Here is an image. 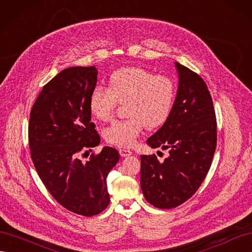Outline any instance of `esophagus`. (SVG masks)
<instances>
[{
  "mask_svg": "<svg viewBox=\"0 0 252 252\" xmlns=\"http://www.w3.org/2000/svg\"><path fill=\"white\" fill-rule=\"evenodd\" d=\"M119 152H120L121 157H129V156L132 155V152L129 149H120Z\"/></svg>",
  "mask_w": 252,
  "mask_h": 252,
  "instance_id": "1",
  "label": "esophagus"
}]
</instances>
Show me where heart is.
I'll use <instances>...</instances> for the list:
<instances>
[{
  "label": "heart",
  "instance_id": "b5f03b06",
  "mask_svg": "<svg viewBox=\"0 0 252 252\" xmlns=\"http://www.w3.org/2000/svg\"><path fill=\"white\" fill-rule=\"evenodd\" d=\"M175 84L138 67L121 68L109 78V87L96 86L89 97V109L102 122L109 121L118 103H125L127 118L105 129V141L113 146H132L144 126L155 128L168 118L175 98Z\"/></svg>",
  "mask_w": 252,
  "mask_h": 252
}]
</instances>
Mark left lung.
Returning <instances> with one entry per match:
<instances>
[{
	"label": "left lung",
	"mask_w": 252,
	"mask_h": 252,
	"mask_svg": "<svg viewBox=\"0 0 252 252\" xmlns=\"http://www.w3.org/2000/svg\"><path fill=\"white\" fill-rule=\"evenodd\" d=\"M179 86L168 118L147 140L151 148L168 149L141 156V188L157 208L171 209L191 197L207 175L217 147V119L207 85L199 74L175 62Z\"/></svg>",
	"instance_id": "obj_1"
}]
</instances>
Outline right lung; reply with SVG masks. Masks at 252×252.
<instances>
[{"mask_svg":"<svg viewBox=\"0 0 252 252\" xmlns=\"http://www.w3.org/2000/svg\"><path fill=\"white\" fill-rule=\"evenodd\" d=\"M96 77L95 66L58 73L36 97L28 127L30 155L43 184L64 208L84 217L108 206L106 179L120 158L107 146L86 162L80 158L101 142L89 109Z\"/></svg>","mask_w":252,"mask_h":252,"instance_id":"add662e5","label":"right lung"}]
</instances>
